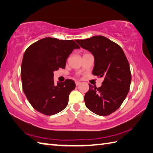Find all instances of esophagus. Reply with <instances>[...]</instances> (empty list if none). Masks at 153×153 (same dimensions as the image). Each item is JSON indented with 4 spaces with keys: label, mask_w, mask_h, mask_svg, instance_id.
Masks as SVG:
<instances>
[{
    "label": "esophagus",
    "mask_w": 153,
    "mask_h": 153,
    "mask_svg": "<svg viewBox=\"0 0 153 153\" xmlns=\"http://www.w3.org/2000/svg\"><path fill=\"white\" fill-rule=\"evenodd\" d=\"M81 82H79V81H75V84H76V86H78V85H81Z\"/></svg>",
    "instance_id": "34e87169"
}]
</instances>
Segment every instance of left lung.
<instances>
[{
    "mask_svg": "<svg viewBox=\"0 0 153 153\" xmlns=\"http://www.w3.org/2000/svg\"><path fill=\"white\" fill-rule=\"evenodd\" d=\"M76 42L94 56L93 74L104 79L99 88L89 84L85 105L95 114L108 116L121 106L129 92L132 76L126 56L118 44L102 36Z\"/></svg>",
    "mask_w": 153,
    "mask_h": 153,
    "instance_id": "left-lung-1",
    "label": "left lung"
}]
</instances>
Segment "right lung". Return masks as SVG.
I'll return each mask as SVG.
<instances>
[{
	"instance_id": "add662e5",
	"label": "right lung",
	"mask_w": 153,
	"mask_h": 153,
	"mask_svg": "<svg viewBox=\"0 0 153 153\" xmlns=\"http://www.w3.org/2000/svg\"><path fill=\"white\" fill-rule=\"evenodd\" d=\"M78 48L80 47L72 39L45 37L25 50L21 68L23 91L37 111L52 116L68 105L70 93L76 85L71 79L55 85L53 72L65 68L67 58Z\"/></svg>"
}]
</instances>
